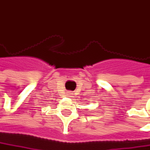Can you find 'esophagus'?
<instances>
[{"mask_svg": "<svg viewBox=\"0 0 150 150\" xmlns=\"http://www.w3.org/2000/svg\"><path fill=\"white\" fill-rule=\"evenodd\" d=\"M67 95H68L69 96H71L73 95V93H72V91H68V92H67Z\"/></svg>", "mask_w": 150, "mask_h": 150, "instance_id": "obj_1", "label": "esophagus"}]
</instances>
